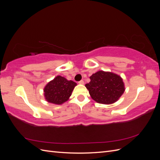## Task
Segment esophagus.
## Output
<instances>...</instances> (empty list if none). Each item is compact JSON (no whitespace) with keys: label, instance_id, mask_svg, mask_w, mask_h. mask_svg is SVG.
Returning a JSON list of instances; mask_svg holds the SVG:
<instances>
[{"label":"esophagus","instance_id":"esophagus-1","mask_svg":"<svg viewBox=\"0 0 160 160\" xmlns=\"http://www.w3.org/2000/svg\"><path fill=\"white\" fill-rule=\"evenodd\" d=\"M79 83L81 84V85H83V84H84V81H83V80H81V81L79 82Z\"/></svg>","mask_w":160,"mask_h":160}]
</instances>
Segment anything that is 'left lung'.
<instances>
[{
  "label": "left lung",
  "instance_id": "left-lung-1",
  "mask_svg": "<svg viewBox=\"0 0 160 160\" xmlns=\"http://www.w3.org/2000/svg\"><path fill=\"white\" fill-rule=\"evenodd\" d=\"M85 84L91 98L97 103L112 104L116 102L125 91L123 79L112 72L99 71L90 77Z\"/></svg>",
  "mask_w": 160,
  "mask_h": 160
}]
</instances>
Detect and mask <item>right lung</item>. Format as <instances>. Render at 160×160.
I'll return each instance as SVG.
<instances>
[{"mask_svg": "<svg viewBox=\"0 0 160 160\" xmlns=\"http://www.w3.org/2000/svg\"><path fill=\"white\" fill-rule=\"evenodd\" d=\"M76 85L75 82L58 75L44 88L45 99L49 103L61 105L68 101Z\"/></svg>", "mask_w": 160, "mask_h": 160, "instance_id": "obj_1", "label": "right lung"}]
</instances>
